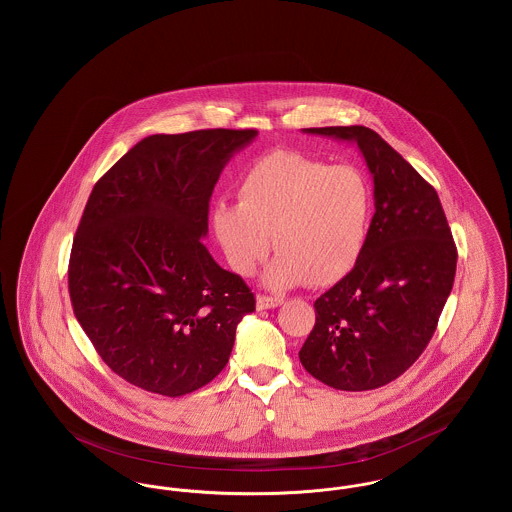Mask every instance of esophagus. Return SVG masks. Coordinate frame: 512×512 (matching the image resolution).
Returning <instances> with one entry per match:
<instances>
[{"label": "esophagus", "instance_id": "1", "mask_svg": "<svg viewBox=\"0 0 512 512\" xmlns=\"http://www.w3.org/2000/svg\"><path fill=\"white\" fill-rule=\"evenodd\" d=\"M284 299L282 297H270V295H257V309H274L278 305H282Z\"/></svg>", "mask_w": 512, "mask_h": 512}]
</instances>
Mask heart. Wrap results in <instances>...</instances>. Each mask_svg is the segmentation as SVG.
Returning a JSON list of instances; mask_svg holds the SVG:
<instances>
[{"instance_id": "1", "label": "heart", "mask_w": 512, "mask_h": 512, "mask_svg": "<svg viewBox=\"0 0 512 512\" xmlns=\"http://www.w3.org/2000/svg\"><path fill=\"white\" fill-rule=\"evenodd\" d=\"M370 215L365 172L276 151L242 176L238 203H215L211 228L226 263L242 276L253 274L274 245L278 257L268 268V284L328 286L361 259Z\"/></svg>"}]
</instances>
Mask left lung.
I'll return each instance as SVG.
<instances>
[{
  "label": "left lung",
  "instance_id": "1",
  "mask_svg": "<svg viewBox=\"0 0 512 512\" xmlns=\"http://www.w3.org/2000/svg\"><path fill=\"white\" fill-rule=\"evenodd\" d=\"M305 132L357 142L374 178L376 213L355 268L315 301L317 322L299 361L334 390H376L432 340L453 290L457 245L434 186L374 130Z\"/></svg>",
  "mask_w": 512,
  "mask_h": 512
}]
</instances>
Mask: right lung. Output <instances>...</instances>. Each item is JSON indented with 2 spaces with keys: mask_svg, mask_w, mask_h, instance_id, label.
Wrapping results in <instances>:
<instances>
[{
  "mask_svg": "<svg viewBox=\"0 0 512 512\" xmlns=\"http://www.w3.org/2000/svg\"><path fill=\"white\" fill-rule=\"evenodd\" d=\"M255 128L155 134L105 172L84 207L69 261L74 317L103 363L142 390L180 397L228 363L255 311L244 278L201 238L220 171Z\"/></svg>",
  "mask_w": 512,
  "mask_h": 512,
  "instance_id": "add662e5",
  "label": "right lung"
}]
</instances>
